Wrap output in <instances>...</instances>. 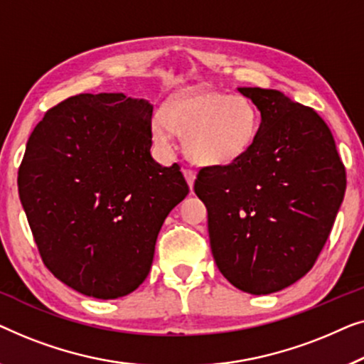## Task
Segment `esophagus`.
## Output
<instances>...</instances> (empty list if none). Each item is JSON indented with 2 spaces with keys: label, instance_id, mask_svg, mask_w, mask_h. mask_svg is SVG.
<instances>
[{
  "label": "esophagus",
  "instance_id": "obj_1",
  "mask_svg": "<svg viewBox=\"0 0 364 364\" xmlns=\"http://www.w3.org/2000/svg\"><path fill=\"white\" fill-rule=\"evenodd\" d=\"M183 173H184V178H186V181H188V184H189V188L193 189L194 180H196V171L191 170V168H184Z\"/></svg>",
  "mask_w": 364,
  "mask_h": 364
}]
</instances>
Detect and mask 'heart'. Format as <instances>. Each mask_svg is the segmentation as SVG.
<instances>
[{"mask_svg":"<svg viewBox=\"0 0 364 364\" xmlns=\"http://www.w3.org/2000/svg\"><path fill=\"white\" fill-rule=\"evenodd\" d=\"M260 129L254 102L244 95L219 90H191L171 97L163 107V119L151 122L158 145H171L173 133L184 136L188 156L199 165L224 166L252 148Z\"/></svg>","mask_w":364,"mask_h":364,"instance_id":"obj_1","label":"heart"}]
</instances>
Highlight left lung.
Returning a JSON list of instances; mask_svg holds the SVG:
<instances>
[{
	"label": "left lung",
	"mask_w": 364,
	"mask_h": 364,
	"mask_svg": "<svg viewBox=\"0 0 364 364\" xmlns=\"http://www.w3.org/2000/svg\"><path fill=\"white\" fill-rule=\"evenodd\" d=\"M237 90L260 110L259 135L237 161L201 168L194 193L206 204L221 274L239 290L267 295L314 267L345 196L346 173L314 109L279 90Z\"/></svg>",
	"instance_id": "1"
}]
</instances>
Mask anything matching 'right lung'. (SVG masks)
Returning <instances> with one entry per match:
<instances>
[{"label":"right lung","mask_w":364,"mask_h":364,"mask_svg":"<svg viewBox=\"0 0 364 364\" xmlns=\"http://www.w3.org/2000/svg\"><path fill=\"white\" fill-rule=\"evenodd\" d=\"M153 107L79 94L46 112L18 171L19 199L46 267L80 294L138 289L158 232L189 193L178 163L151 158Z\"/></svg>","instance_id":"obj_1"}]
</instances>
